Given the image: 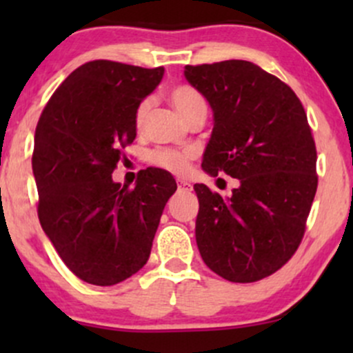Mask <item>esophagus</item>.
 <instances>
[{
  "label": "esophagus",
  "mask_w": 353,
  "mask_h": 353,
  "mask_svg": "<svg viewBox=\"0 0 353 353\" xmlns=\"http://www.w3.org/2000/svg\"><path fill=\"white\" fill-rule=\"evenodd\" d=\"M177 189L184 190V192H189V190H192V184L185 181H177Z\"/></svg>",
  "instance_id": "34e87169"
}]
</instances>
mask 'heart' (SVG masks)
Listing matches in <instances>:
<instances>
[{"instance_id":"b5f03b06","label":"heart","mask_w":353,"mask_h":353,"mask_svg":"<svg viewBox=\"0 0 353 353\" xmlns=\"http://www.w3.org/2000/svg\"><path fill=\"white\" fill-rule=\"evenodd\" d=\"M169 99H171L172 106L179 112L182 119L188 121L194 114L201 111H208V104H205L204 96L197 91L196 88L189 86V84H176L171 91H169ZM149 108H151V101L143 99L139 106L136 108L134 112V124L137 129H141L148 119ZM196 159V152L189 151V149H171V148H159L154 149L149 154V163L154 168H159L163 171H168L176 176H184L189 172L190 164Z\"/></svg>"}]
</instances>
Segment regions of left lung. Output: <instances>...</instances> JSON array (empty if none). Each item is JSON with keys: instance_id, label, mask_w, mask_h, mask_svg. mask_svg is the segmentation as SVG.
Here are the masks:
<instances>
[{"instance_id": "left-lung-1", "label": "left lung", "mask_w": 353, "mask_h": 353, "mask_svg": "<svg viewBox=\"0 0 353 353\" xmlns=\"http://www.w3.org/2000/svg\"><path fill=\"white\" fill-rule=\"evenodd\" d=\"M185 79L205 96L214 129L202 168L241 182L229 199L196 184V241L202 261L230 282H257L290 261L317 192V149L289 84L257 64H188Z\"/></svg>"}]
</instances>
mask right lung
<instances>
[{"label":"right lung","instance_id":"obj_1","mask_svg":"<svg viewBox=\"0 0 353 353\" xmlns=\"http://www.w3.org/2000/svg\"><path fill=\"white\" fill-rule=\"evenodd\" d=\"M163 74V66L89 61L52 92L36 125L39 222L68 269L92 285H114L143 269L177 189L163 169L139 171L134 188L111 177L136 139V108Z\"/></svg>","mask_w":353,"mask_h":353}]
</instances>
